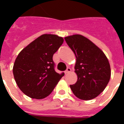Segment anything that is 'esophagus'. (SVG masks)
<instances>
[{
    "mask_svg": "<svg viewBox=\"0 0 124 124\" xmlns=\"http://www.w3.org/2000/svg\"><path fill=\"white\" fill-rule=\"evenodd\" d=\"M71 71H72L71 68H68L67 69H66V70L65 71V74H68V73H70Z\"/></svg>",
    "mask_w": 124,
    "mask_h": 124,
    "instance_id": "esophagus-1",
    "label": "esophagus"
}]
</instances>
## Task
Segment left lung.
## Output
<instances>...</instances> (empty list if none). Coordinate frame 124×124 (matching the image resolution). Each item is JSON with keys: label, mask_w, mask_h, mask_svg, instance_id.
I'll return each mask as SVG.
<instances>
[{"label": "left lung", "mask_w": 124, "mask_h": 124, "mask_svg": "<svg viewBox=\"0 0 124 124\" xmlns=\"http://www.w3.org/2000/svg\"><path fill=\"white\" fill-rule=\"evenodd\" d=\"M64 39L76 58L74 72L78 80L70 89L80 100L95 98L104 91L111 77L108 59L98 46L84 36L74 34Z\"/></svg>", "instance_id": "8db88e82"}]
</instances>
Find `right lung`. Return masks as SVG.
Returning <instances> with one entry per match:
<instances>
[{
  "label": "right lung",
  "mask_w": 124,
  "mask_h": 124,
  "mask_svg": "<svg viewBox=\"0 0 124 124\" xmlns=\"http://www.w3.org/2000/svg\"><path fill=\"white\" fill-rule=\"evenodd\" d=\"M64 42L61 36L45 34L20 52L13 66V75L21 91L31 98L49 96L64 76L56 72L53 55Z\"/></svg>",
  "instance_id": "1"
}]
</instances>
